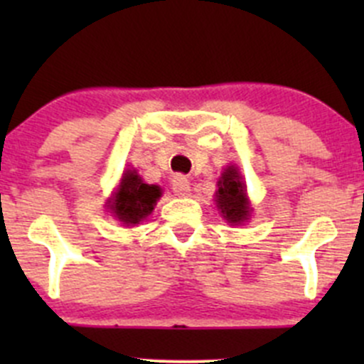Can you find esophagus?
Here are the masks:
<instances>
[{
  "mask_svg": "<svg viewBox=\"0 0 364 364\" xmlns=\"http://www.w3.org/2000/svg\"><path fill=\"white\" fill-rule=\"evenodd\" d=\"M172 190L179 197L190 196V181L185 176H174V179H172Z\"/></svg>",
  "mask_w": 364,
  "mask_h": 364,
  "instance_id": "1",
  "label": "esophagus"
}]
</instances>
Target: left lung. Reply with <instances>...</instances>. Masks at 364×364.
<instances>
[{"mask_svg":"<svg viewBox=\"0 0 364 364\" xmlns=\"http://www.w3.org/2000/svg\"><path fill=\"white\" fill-rule=\"evenodd\" d=\"M216 205L222 211L223 218L229 223H243L250 216V205L247 199L243 178L234 165L223 171L218 179V192H216Z\"/></svg>","mask_w":364,"mask_h":364,"instance_id":"1","label":"left lung"}]
</instances>
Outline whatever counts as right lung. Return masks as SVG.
Wrapping results in <instances>:
<instances>
[{"label":"right lung","mask_w":364,"mask_h":364,"mask_svg":"<svg viewBox=\"0 0 364 364\" xmlns=\"http://www.w3.org/2000/svg\"><path fill=\"white\" fill-rule=\"evenodd\" d=\"M161 196L156 185H146L135 171L124 172L117 193L114 196L111 209L124 225H135L142 222L155 208Z\"/></svg>","instance_id":"obj_1"}]
</instances>
